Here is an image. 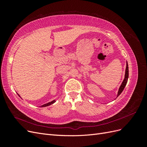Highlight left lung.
Masks as SVG:
<instances>
[{"mask_svg": "<svg viewBox=\"0 0 147 147\" xmlns=\"http://www.w3.org/2000/svg\"><path fill=\"white\" fill-rule=\"evenodd\" d=\"M128 77H129V69H128V64L126 62V71H125V76H124V79L123 82H122L121 86H120L119 90L118 92V94H117V97H118L120 94L122 92V91H123V90L125 88L127 82V80H128Z\"/></svg>", "mask_w": 147, "mask_h": 147, "instance_id": "obj_1", "label": "left lung"}]
</instances>
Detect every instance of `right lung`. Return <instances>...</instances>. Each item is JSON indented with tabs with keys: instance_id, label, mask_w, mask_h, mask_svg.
<instances>
[{
	"instance_id": "obj_1",
	"label": "right lung",
	"mask_w": 147,
	"mask_h": 147,
	"mask_svg": "<svg viewBox=\"0 0 147 147\" xmlns=\"http://www.w3.org/2000/svg\"><path fill=\"white\" fill-rule=\"evenodd\" d=\"M18 96H20V95H18ZM55 102H56L55 100H53V101H51V102H48V103H47V104H44V105H41L40 107H47V106H48V105H50L53 104V103H55Z\"/></svg>"
}]
</instances>
